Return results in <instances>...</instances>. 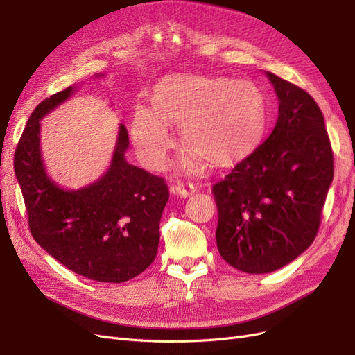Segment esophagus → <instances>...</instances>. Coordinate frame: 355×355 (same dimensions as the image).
<instances>
[{
	"mask_svg": "<svg viewBox=\"0 0 355 355\" xmlns=\"http://www.w3.org/2000/svg\"><path fill=\"white\" fill-rule=\"evenodd\" d=\"M171 192H173V194H178V196H180V197L187 198V197L194 194V192H196V187H194V184H191V182L178 180L176 184H175L173 187H171Z\"/></svg>",
	"mask_w": 355,
	"mask_h": 355,
	"instance_id": "34e87169",
	"label": "esophagus"
}]
</instances>
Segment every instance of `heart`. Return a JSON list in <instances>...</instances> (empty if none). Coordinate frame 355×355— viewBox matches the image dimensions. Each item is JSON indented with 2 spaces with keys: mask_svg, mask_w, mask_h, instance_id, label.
I'll return each mask as SVG.
<instances>
[{
  "mask_svg": "<svg viewBox=\"0 0 355 355\" xmlns=\"http://www.w3.org/2000/svg\"><path fill=\"white\" fill-rule=\"evenodd\" d=\"M151 111L137 108L132 136L144 163L158 168L171 146L167 125H180L185 151L211 168H228L250 157L263 141L268 106L250 81L184 73L159 80Z\"/></svg>",
  "mask_w": 355,
  "mask_h": 355,
  "instance_id": "b5f03b06",
  "label": "heart"
}]
</instances>
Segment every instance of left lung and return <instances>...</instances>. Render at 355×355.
I'll return each instance as SVG.
<instances>
[{
	"mask_svg": "<svg viewBox=\"0 0 355 355\" xmlns=\"http://www.w3.org/2000/svg\"><path fill=\"white\" fill-rule=\"evenodd\" d=\"M278 96L274 130L213 185L220 256L247 274L272 272L304 253L333 180L324 116L311 94L266 72Z\"/></svg>",
	"mask_w": 355,
	"mask_h": 355,
	"instance_id": "8db88e82",
	"label": "left lung"
}]
</instances>
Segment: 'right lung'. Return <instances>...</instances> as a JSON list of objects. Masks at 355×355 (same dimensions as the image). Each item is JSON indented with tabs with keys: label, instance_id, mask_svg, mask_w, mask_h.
Returning a JSON list of instances; mask_svg holds the SVG:
<instances>
[{
	"label": "right lung",
	"instance_id": "right-lung-1",
	"mask_svg": "<svg viewBox=\"0 0 355 355\" xmlns=\"http://www.w3.org/2000/svg\"><path fill=\"white\" fill-rule=\"evenodd\" d=\"M73 87L50 96L31 114L15 153L34 240L68 270L101 283H123L142 274L157 256L159 220L168 200L163 178L128 164L121 124L108 171L94 184L65 191L42 164L40 120L65 102Z\"/></svg>",
	"mask_w": 355,
	"mask_h": 355
}]
</instances>
